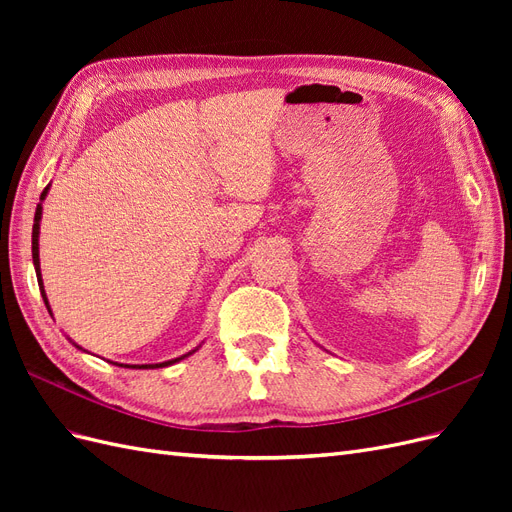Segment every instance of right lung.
I'll use <instances>...</instances> for the list:
<instances>
[{
    "label": "right lung",
    "mask_w": 512,
    "mask_h": 512,
    "mask_svg": "<svg viewBox=\"0 0 512 512\" xmlns=\"http://www.w3.org/2000/svg\"><path fill=\"white\" fill-rule=\"evenodd\" d=\"M46 192H49V188H44V192L40 194V200H44ZM40 218H42V203H38L36 207V215H34V230H32V256H34V267H36V275H38V286H40V292H42V299L46 303V309H49V301H46V294H44V286H42V275H40V254H38V235H40ZM192 354V352H190ZM188 356V354H183ZM183 356H179V359H173V361H164V363H156V365H123L121 367H130V369H156V367H168L173 365L177 361H181ZM117 365V363H115Z\"/></svg>",
    "instance_id": "right-lung-1"
}]
</instances>
